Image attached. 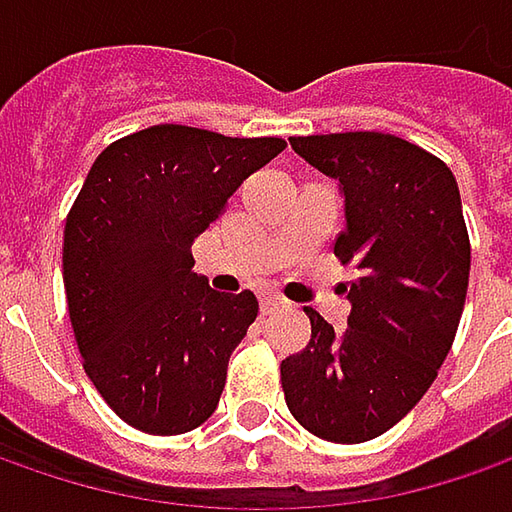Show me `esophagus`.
<instances>
[{"instance_id": "1", "label": "esophagus", "mask_w": 512, "mask_h": 512, "mask_svg": "<svg viewBox=\"0 0 512 512\" xmlns=\"http://www.w3.org/2000/svg\"><path fill=\"white\" fill-rule=\"evenodd\" d=\"M259 302H262V313H273V310H279V307L285 305V299L282 296H273V293H265Z\"/></svg>"}]
</instances>
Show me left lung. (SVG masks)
<instances>
[{"label":"left lung","mask_w":512,"mask_h":512,"mask_svg":"<svg viewBox=\"0 0 512 512\" xmlns=\"http://www.w3.org/2000/svg\"><path fill=\"white\" fill-rule=\"evenodd\" d=\"M290 148L336 179L333 250L359 276L342 287L344 330L305 310L310 342L282 362L285 402L313 436L359 444L402 422L450 353L470 279L462 196L442 159L390 133L293 136Z\"/></svg>","instance_id":"8db88e82"}]
</instances>
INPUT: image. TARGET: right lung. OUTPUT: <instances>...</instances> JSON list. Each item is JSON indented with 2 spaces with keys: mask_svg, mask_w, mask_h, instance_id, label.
<instances>
[{
  "mask_svg": "<svg viewBox=\"0 0 512 512\" xmlns=\"http://www.w3.org/2000/svg\"><path fill=\"white\" fill-rule=\"evenodd\" d=\"M282 139L153 125L102 150L65 222L62 273L85 373L130 427L207 422L259 302L193 273V242Z\"/></svg>",
  "mask_w": 512,
  "mask_h": 512,
  "instance_id": "right-lung-1",
  "label": "right lung"
}]
</instances>
